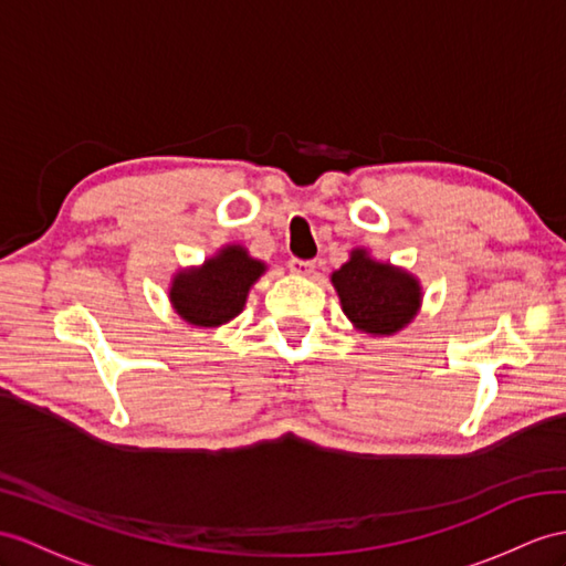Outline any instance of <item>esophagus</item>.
<instances>
[{
	"label": "esophagus",
	"mask_w": 566,
	"mask_h": 566,
	"mask_svg": "<svg viewBox=\"0 0 566 566\" xmlns=\"http://www.w3.org/2000/svg\"><path fill=\"white\" fill-rule=\"evenodd\" d=\"M293 275H302V279H307V275L314 273V261H305V259H291V264H287Z\"/></svg>",
	"instance_id": "34e87169"
}]
</instances>
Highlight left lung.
<instances>
[{"label":"left lung","instance_id":"obj_1","mask_svg":"<svg viewBox=\"0 0 566 566\" xmlns=\"http://www.w3.org/2000/svg\"><path fill=\"white\" fill-rule=\"evenodd\" d=\"M340 310L350 324L369 336H394L416 319L422 307L418 275L391 261H379L355 247L346 264L331 273Z\"/></svg>","mask_w":566,"mask_h":566}]
</instances>
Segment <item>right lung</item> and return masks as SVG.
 Here are the masks:
<instances>
[{"label":"right lung","instance_id":"right-lung-1","mask_svg":"<svg viewBox=\"0 0 566 566\" xmlns=\"http://www.w3.org/2000/svg\"><path fill=\"white\" fill-rule=\"evenodd\" d=\"M266 261L254 259L244 244H223L199 266L172 273L168 300L191 326L218 328L242 314L254 283L266 273Z\"/></svg>","mask_w":566,"mask_h":566}]
</instances>
